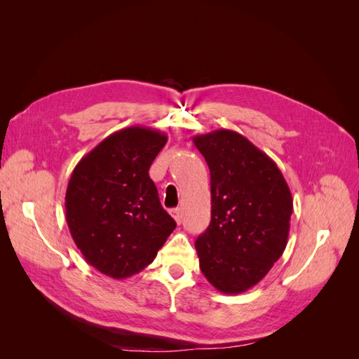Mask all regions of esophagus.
Returning a JSON list of instances; mask_svg holds the SVG:
<instances>
[{
	"mask_svg": "<svg viewBox=\"0 0 359 359\" xmlns=\"http://www.w3.org/2000/svg\"><path fill=\"white\" fill-rule=\"evenodd\" d=\"M169 212L173 217V220H175L180 224L181 223V211H180V208H172Z\"/></svg>",
	"mask_w": 359,
	"mask_h": 359,
	"instance_id": "esophagus-1",
	"label": "esophagus"
}]
</instances>
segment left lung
<instances>
[{
	"instance_id": "obj_1",
	"label": "left lung",
	"mask_w": 359,
	"mask_h": 359,
	"mask_svg": "<svg viewBox=\"0 0 359 359\" xmlns=\"http://www.w3.org/2000/svg\"><path fill=\"white\" fill-rule=\"evenodd\" d=\"M211 175V223L196 247L206 280L236 295L256 286L287 245L293 201L276 161L233 130L193 136Z\"/></svg>"
}]
</instances>
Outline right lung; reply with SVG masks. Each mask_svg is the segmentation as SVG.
Here are the masks:
<instances>
[{
	"mask_svg": "<svg viewBox=\"0 0 359 359\" xmlns=\"http://www.w3.org/2000/svg\"><path fill=\"white\" fill-rule=\"evenodd\" d=\"M168 136L133 126L83 156L66 191V220L86 264L115 280L140 273L177 227L148 170Z\"/></svg>",
	"mask_w": 359,
	"mask_h": 359,
	"instance_id": "right-lung-1",
	"label": "right lung"
}]
</instances>
